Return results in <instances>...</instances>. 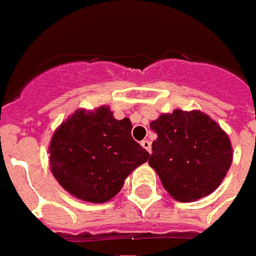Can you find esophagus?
<instances>
[{"instance_id":"34e87169","label":"esophagus","mask_w":256,"mask_h":256,"mask_svg":"<svg viewBox=\"0 0 256 256\" xmlns=\"http://www.w3.org/2000/svg\"><path fill=\"white\" fill-rule=\"evenodd\" d=\"M140 144H142L143 148H146L148 153H152V143H150V140H148V139H143L142 142H140Z\"/></svg>"}]
</instances>
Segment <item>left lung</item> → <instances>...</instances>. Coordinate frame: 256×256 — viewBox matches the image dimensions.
Masks as SVG:
<instances>
[{"label": "left lung", "mask_w": 256, "mask_h": 256, "mask_svg": "<svg viewBox=\"0 0 256 256\" xmlns=\"http://www.w3.org/2000/svg\"><path fill=\"white\" fill-rule=\"evenodd\" d=\"M150 128L157 139L148 164L175 200H198L222 183L232 166L233 150L226 132L210 116L176 108L161 114Z\"/></svg>", "instance_id": "8db88e82"}]
</instances>
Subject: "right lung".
Here are the masks:
<instances>
[{"label": "right lung", "mask_w": 256, "mask_h": 256, "mask_svg": "<svg viewBox=\"0 0 256 256\" xmlns=\"http://www.w3.org/2000/svg\"><path fill=\"white\" fill-rule=\"evenodd\" d=\"M131 130L130 118L116 120L108 106L76 110L50 139V172L74 197L106 202L148 160L150 154L132 139Z\"/></svg>", "instance_id": "right-lung-1"}]
</instances>
